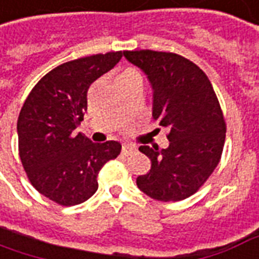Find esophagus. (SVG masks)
Returning <instances> with one entry per match:
<instances>
[{
	"label": "esophagus",
	"instance_id": "esophagus-1",
	"mask_svg": "<svg viewBox=\"0 0 259 259\" xmlns=\"http://www.w3.org/2000/svg\"><path fill=\"white\" fill-rule=\"evenodd\" d=\"M137 151V147H136L135 144H123L122 145V154L124 155V156H127V155L133 154V152H136Z\"/></svg>",
	"mask_w": 259,
	"mask_h": 259
}]
</instances>
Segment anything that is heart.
<instances>
[{
  "mask_svg": "<svg viewBox=\"0 0 259 259\" xmlns=\"http://www.w3.org/2000/svg\"><path fill=\"white\" fill-rule=\"evenodd\" d=\"M123 74H137V72H136V71H133V70H126Z\"/></svg>",
  "mask_w": 259,
  "mask_h": 259,
  "instance_id": "b5f03b06",
  "label": "heart"
}]
</instances>
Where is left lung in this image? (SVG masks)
<instances>
[{"label": "left lung", "instance_id": "1", "mask_svg": "<svg viewBox=\"0 0 259 259\" xmlns=\"http://www.w3.org/2000/svg\"><path fill=\"white\" fill-rule=\"evenodd\" d=\"M123 56L147 75L152 118L170 129L167 148H139L151 159V170L137 177V187L156 200H184L211 176L225 143L227 126L211 82L176 53L124 51Z\"/></svg>", "mask_w": 259, "mask_h": 259}]
</instances>
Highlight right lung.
I'll list each match as a JSON object with an SVG mask.
<instances>
[{"label":"right lung","instance_id":"add662e5","mask_svg":"<svg viewBox=\"0 0 259 259\" xmlns=\"http://www.w3.org/2000/svg\"><path fill=\"white\" fill-rule=\"evenodd\" d=\"M122 55L100 53L53 68L32 88L19 114V155L28 180L61 206L93 196L101 167L120 154L118 141L92 143L75 129L88 110L89 86L114 68Z\"/></svg>","mask_w":259,"mask_h":259}]
</instances>
